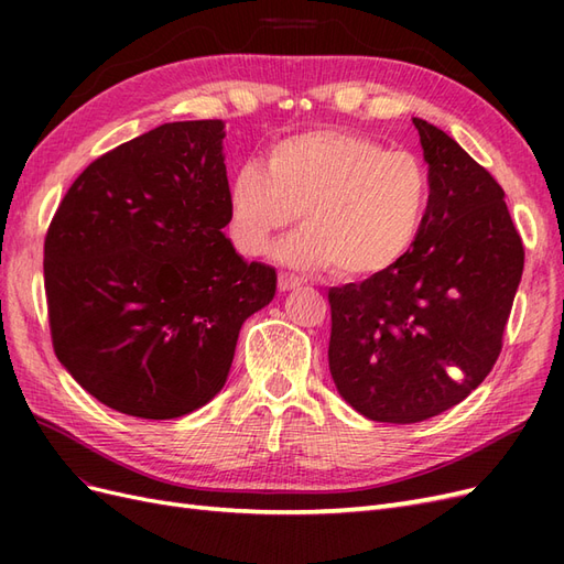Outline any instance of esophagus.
Returning <instances> with one entry per match:
<instances>
[{
    "instance_id": "esophagus-1",
    "label": "esophagus",
    "mask_w": 564,
    "mask_h": 564,
    "mask_svg": "<svg viewBox=\"0 0 564 564\" xmlns=\"http://www.w3.org/2000/svg\"><path fill=\"white\" fill-rule=\"evenodd\" d=\"M278 286H280V292H292V289L301 286V280L296 275H289V272H280Z\"/></svg>"
}]
</instances>
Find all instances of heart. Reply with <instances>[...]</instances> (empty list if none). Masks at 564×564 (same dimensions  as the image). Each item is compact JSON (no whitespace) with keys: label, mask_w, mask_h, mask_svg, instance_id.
Wrapping results in <instances>:
<instances>
[{"label":"heart","mask_w":564,"mask_h":564,"mask_svg":"<svg viewBox=\"0 0 564 564\" xmlns=\"http://www.w3.org/2000/svg\"><path fill=\"white\" fill-rule=\"evenodd\" d=\"M431 204L425 166L367 135L313 129L268 150L265 164L237 169L228 191L232 242L247 256L299 214L301 230L280 245L284 263L329 268L367 280L390 270L416 242Z\"/></svg>","instance_id":"1"}]
</instances>
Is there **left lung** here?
Segmentation results:
<instances>
[{"label": "left lung", "mask_w": 564, "mask_h": 564, "mask_svg": "<svg viewBox=\"0 0 564 564\" xmlns=\"http://www.w3.org/2000/svg\"><path fill=\"white\" fill-rule=\"evenodd\" d=\"M414 127L431 181L416 242L381 275L329 289L332 379L381 423L437 416L485 381L524 265L503 187L452 135Z\"/></svg>", "instance_id": "8db88e82"}]
</instances>
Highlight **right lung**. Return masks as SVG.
I'll return each instance as SVG.
<instances>
[{"label":"right lung","mask_w":564,"mask_h":564,"mask_svg":"<svg viewBox=\"0 0 564 564\" xmlns=\"http://www.w3.org/2000/svg\"><path fill=\"white\" fill-rule=\"evenodd\" d=\"M220 119L169 122L91 162L44 240L51 340L98 402L178 419L226 386L247 317L275 268L245 261L224 228Z\"/></svg>","instance_id":"obj_1"}]
</instances>
